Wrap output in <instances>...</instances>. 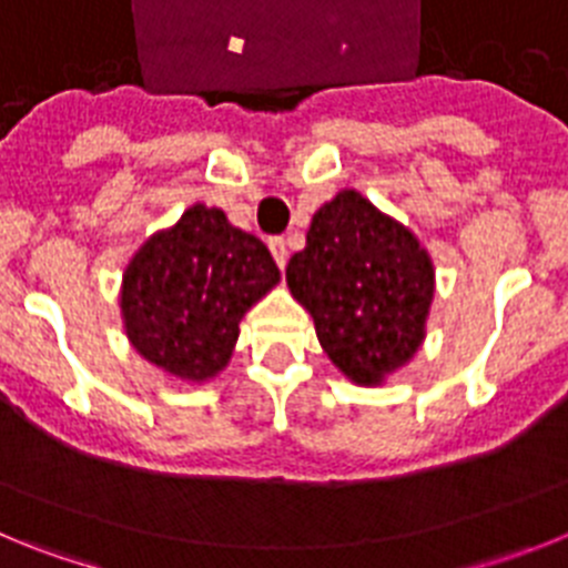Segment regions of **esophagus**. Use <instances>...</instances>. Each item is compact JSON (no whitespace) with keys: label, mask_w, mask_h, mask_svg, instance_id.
I'll return each mask as SVG.
<instances>
[{"label":"esophagus","mask_w":568,"mask_h":568,"mask_svg":"<svg viewBox=\"0 0 568 568\" xmlns=\"http://www.w3.org/2000/svg\"><path fill=\"white\" fill-rule=\"evenodd\" d=\"M270 250H273V258L281 270L287 267V241L284 239H273L270 241Z\"/></svg>","instance_id":"1"}]
</instances>
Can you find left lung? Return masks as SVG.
I'll list each match as a JSON object with an SVG mask.
<instances>
[{
    "mask_svg": "<svg viewBox=\"0 0 568 568\" xmlns=\"http://www.w3.org/2000/svg\"><path fill=\"white\" fill-rule=\"evenodd\" d=\"M287 284L341 373L381 384L418 353L435 273L409 230L344 190L313 215Z\"/></svg>",
    "mask_w": 568,
    "mask_h": 568,
    "instance_id": "left-lung-1",
    "label": "left lung"
}]
</instances>
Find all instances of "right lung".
I'll return each mask as SVG.
<instances>
[{
  "label": "right lung",
  "instance_id": "right-lung-1",
  "mask_svg": "<svg viewBox=\"0 0 568 568\" xmlns=\"http://www.w3.org/2000/svg\"><path fill=\"white\" fill-rule=\"evenodd\" d=\"M270 250L219 207L195 204L153 235L124 270L128 338L150 364L184 381L227 366L241 315L278 284Z\"/></svg>",
  "mask_w": 568,
  "mask_h": 568
}]
</instances>
